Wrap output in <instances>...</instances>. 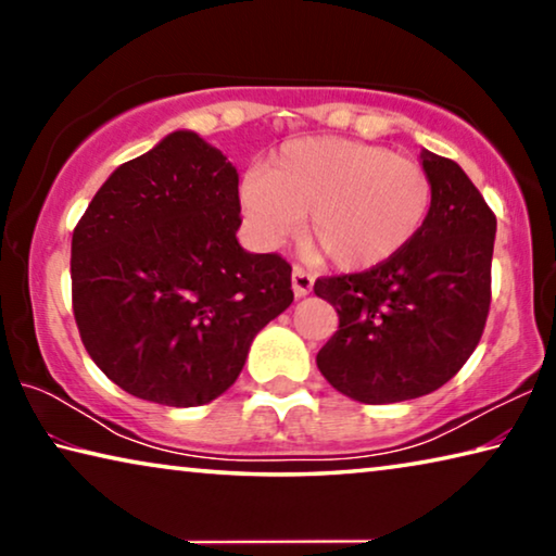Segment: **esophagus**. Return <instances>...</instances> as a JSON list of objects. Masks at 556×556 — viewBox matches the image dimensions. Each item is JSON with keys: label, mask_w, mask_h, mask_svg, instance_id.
Returning a JSON list of instances; mask_svg holds the SVG:
<instances>
[{"label": "esophagus", "mask_w": 556, "mask_h": 556, "mask_svg": "<svg viewBox=\"0 0 556 556\" xmlns=\"http://www.w3.org/2000/svg\"><path fill=\"white\" fill-rule=\"evenodd\" d=\"M291 287H294L296 296H306L314 287V271L294 265V269H291Z\"/></svg>", "instance_id": "34e87169"}]
</instances>
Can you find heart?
I'll use <instances>...</instances> for the list:
<instances>
[{
	"label": "heart",
	"instance_id": "b5f03b06",
	"mask_svg": "<svg viewBox=\"0 0 556 556\" xmlns=\"http://www.w3.org/2000/svg\"><path fill=\"white\" fill-rule=\"evenodd\" d=\"M431 199L419 162L341 137L287 142L240 188L262 238L285 240L308 215V244L341 269H370L402 252L425 228Z\"/></svg>",
	"mask_w": 556,
	"mask_h": 556
}]
</instances>
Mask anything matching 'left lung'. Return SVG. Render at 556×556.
Masks as SVG:
<instances>
[{
	"label": "left lung",
	"instance_id": "obj_1",
	"mask_svg": "<svg viewBox=\"0 0 556 556\" xmlns=\"http://www.w3.org/2000/svg\"><path fill=\"white\" fill-rule=\"evenodd\" d=\"M421 166L434 199L417 238L378 267L314 285L338 314L318 370L365 404L446 384L476 351L491 312L495 213L456 162L425 152Z\"/></svg>",
	"mask_w": 556,
	"mask_h": 556
}]
</instances>
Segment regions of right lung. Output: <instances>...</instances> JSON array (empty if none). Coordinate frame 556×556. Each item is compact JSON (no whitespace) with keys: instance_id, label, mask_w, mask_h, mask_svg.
<instances>
[{"instance_id":"add662e5","label":"right lung","mask_w":556,"mask_h":556,"mask_svg":"<svg viewBox=\"0 0 556 556\" xmlns=\"http://www.w3.org/2000/svg\"><path fill=\"white\" fill-rule=\"evenodd\" d=\"M238 172L174 131L100 186L73 230V316L88 355L139 400L199 407L294 301L291 265L240 248Z\"/></svg>"}]
</instances>
